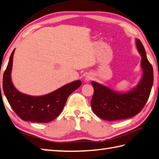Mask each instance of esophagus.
<instances>
[{
	"label": "esophagus",
	"mask_w": 159,
	"mask_h": 159,
	"mask_svg": "<svg viewBox=\"0 0 159 159\" xmlns=\"http://www.w3.org/2000/svg\"><path fill=\"white\" fill-rule=\"evenodd\" d=\"M92 79H93V75L91 74H88L85 77V80L86 81H89V80H90Z\"/></svg>",
	"instance_id": "1"
}]
</instances>
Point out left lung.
<instances>
[{"label":"left lung","instance_id":"left-lung-1","mask_svg":"<svg viewBox=\"0 0 159 159\" xmlns=\"http://www.w3.org/2000/svg\"><path fill=\"white\" fill-rule=\"evenodd\" d=\"M135 45L140 54L142 77L138 84L126 92L116 91L108 86L92 81L94 94L91 100L92 111L98 117L108 121L125 120L142 111L149 99L154 81L153 68L148 60L145 48L138 39Z\"/></svg>","mask_w":159,"mask_h":159}]
</instances>
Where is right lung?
Instances as JSON below:
<instances>
[{"mask_svg":"<svg viewBox=\"0 0 159 159\" xmlns=\"http://www.w3.org/2000/svg\"><path fill=\"white\" fill-rule=\"evenodd\" d=\"M14 51L10 57L2 79V89L11 108L24 121L47 123L61 113L68 97L81 85L80 80H74L56 90L42 96H31L19 92L11 81Z\"/></svg>","mask_w":159,"mask_h":159,"instance_id":"obj_1","label":"right lung"}]
</instances>
